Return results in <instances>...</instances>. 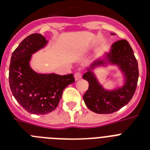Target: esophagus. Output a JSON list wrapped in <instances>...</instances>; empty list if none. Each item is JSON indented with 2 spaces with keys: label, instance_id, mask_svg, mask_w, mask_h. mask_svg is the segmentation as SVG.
<instances>
[{
  "label": "esophagus",
  "instance_id": "obj_1",
  "mask_svg": "<svg viewBox=\"0 0 150 150\" xmlns=\"http://www.w3.org/2000/svg\"><path fill=\"white\" fill-rule=\"evenodd\" d=\"M75 79L76 81H78V80H79L82 79V74H81L80 71H77V72L75 73Z\"/></svg>",
  "mask_w": 150,
  "mask_h": 150
}]
</instances>
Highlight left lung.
<instances>
[{
  "label": "left lung",
  "instance_id": "left-lung-1",
  "mask_svg": "<svg viewBox=\"0 0 150 150\" xmlns=\"http://www.w3.org/2000/svg\"><path fill=\"white\" fill-rule=\"evenodd\" d=\"M110 61L120 66L126 75L123 88L114 91H106L90 71L84 74L83 79L89 82V89L83 96L85 103L90 110L97 114H111L129 103L137 88L139 67L132 48L125 40L115 42L108 54ZM96 64H102L97 62Z\"/></svg>",
  "mask_w": 150,
  "mask_h": 150
}]
</instances>
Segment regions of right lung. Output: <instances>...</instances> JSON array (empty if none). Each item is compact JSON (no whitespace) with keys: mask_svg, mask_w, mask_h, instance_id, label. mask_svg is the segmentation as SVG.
<instances>
[{"mask_svg":"<svg viewBox=\"0 0 150 150\" xmlns=\"http://www.w3.org/2000/svg\"><path fill=\"white\" fill-rule=\"evenodd\" d=\"M46 43L41 34L28 36L14 50L9 66V86L13 96L26 111L34 114H46L56 109L64 89L75 82L73 74L42 75L32 70L31 54Z\"/></svg>","mask_w":150,"mask_h":150,"instance_id":"add662e5","label":"right lung"}]
</instances>
